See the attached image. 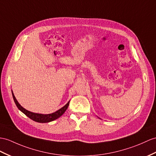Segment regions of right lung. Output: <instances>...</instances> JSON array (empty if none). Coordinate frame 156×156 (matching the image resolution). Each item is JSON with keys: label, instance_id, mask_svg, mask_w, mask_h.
<instances>
[{"label": "right lung", "instance_id": "obj_1", "mask_svg": "<svg viewBox=\"0 0 156 156\" xmlns=\"http://www.w3.org/2000/svg\"><path fill=\"white\" fill-rule=\"evenodd\" d=\"M12 94L13 99H14L15 104H16L18 108L20 110V111L23 112L24 115H26L28 117H29L30 119L34 120L35 122H40V123L49 122H51V121H54L56 119H58V118H59L61 116L63 115L64 112H66V111L68 107V106H69V101L65 106H64V107H63L62 108H61L60 109H59L58 111H57L56 112H53L51 114L43 115V114L34 113V112H32L27 111V110L22 107V106L18 103V102L17 101L16 97H15L14 95V93L12 92Z\"/></svg>", "mask_w": 156, "mask_h": 156}]
</instances>
